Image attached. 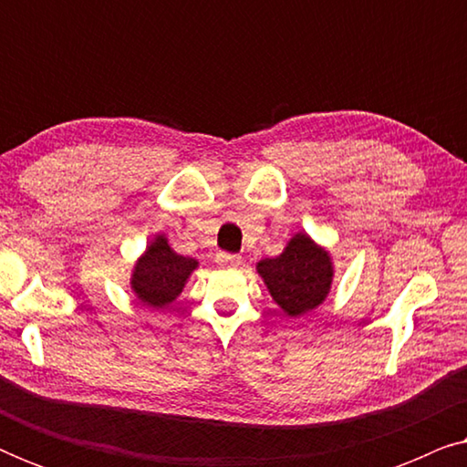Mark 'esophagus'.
Instances as JSON below:
<instances>
[{"label": "esophagus", "mask_w": 467, "mask_h": 467, "mask_svg": "<svg viewBox=\"0 0 467 467\" xmlns=\"http://www.w3.org/2000/svg\"><path fill=\"white\" fill-rule=\"evenodd\" d=\"M216 261H219L221 265H240L242 257H240V254H234V253H219V254H216Z\"/></svg>", "instance_id": "1"}]
</instances>
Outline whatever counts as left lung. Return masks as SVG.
Returning <instances> with one entry per match:
<instances>
[{
	"instance_id": "left-lung-1",
	"label": "left lung",
	"mask_w": 467,
	"mask_h": 467,
	"mask_svg": "<svg viewBox=\"0 0 467 467\" xmlns=\"http://www.w3.org/2000/svg\"><path fill=\"white\" fill-rule=\"evenodd\" d=\"M257 270L274 302L289 317L315 310L329 293L334 276L329 254L304 234H297L283 254L259 261Z\"/></svg>"
}]
</instances>
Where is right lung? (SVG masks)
I'll use <instances>...</instances> for the list:
<instances>
[{
	"instance_id": "1",
	"label": "right lung",
	"mask_w": 467,
	"mask_h": 467,
	"mask_svg": "<svg viewBox=\"0 0 467 467\" xmlns=\"http://www.w3.org/2000/svg\"><path fill=\"white\" fill-rule=\"evenodd\" d=\"M197 267L195 259L176 254L168 246L163 235L146 248L144 257L138 261L133 270L131 289L144 304L152 308H163L165 304L174 302L181 296L189 274Z\"/></svg>"
}]
</instances>
